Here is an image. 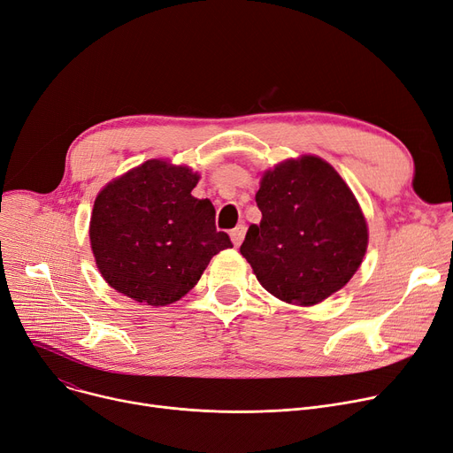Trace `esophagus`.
I'll list each match as a JSON object with an SVG mask.
<instances>
[{"label": "esophagus", "instance_id": "1", "mask_svg": "<svg viewBox=\"0 0 453 453\" xmlns=\"http://www.w3.org/2000/svg\"><path fill=\"white\" fill-rule=\"evenodd\" d=\"M231 242L239 248L241 244H242V241H244V236H246V226H239V227H234L231 233Z\"/></svg>", "mask_w": 453, "mask_h": 453}]
</instances>
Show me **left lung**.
<instances>
[{
  "label": "left lung",
  "instance_id": "1",
  "mask_svg": "<svg viewBox=\"0 0 453 453\" xmlns=\"http://www.w3.org/2000/svg\"><path fill=\"white\" fill-rule=\"evenodd\" d=\"M241 253L258 282L280 301L311 306L342 290L360 268L367 224L352 190L316 156L265 173Z\"/></svg>",
  "mask_w": 453,
  "mask_h": 453
}]
</instances>
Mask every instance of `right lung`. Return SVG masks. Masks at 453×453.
Masks as SVG:
<instances>
[{"label": "right lung", "instance_id": "obj_1", "mask_svg": "<svg viewBox=\"0 0 453 453\" xmlns=\"http://www.w3.org/2000/svg\"><path fill=\"white\" fill-rule=\"evenodd\" d=\"M188 166L149 159L110 181L95 200L89 241L104 280L119 294L150 306L181 299L209 260L231 248L214 226V205L190 190Z\"/></svg>", "mask_w": 453, "mask_h": 453}]
</instances>
